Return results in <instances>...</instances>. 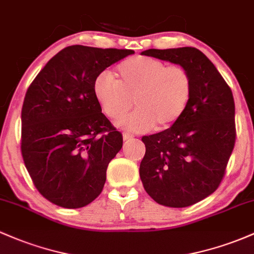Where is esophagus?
Here are the masks:
<instances>
[{
	"mask_svg": "<svg viewBox=\"0 0 254 254\" xmlns=\"http://www.w3.org/2000/svg\"><path fill=\"white\" fill-rule=\"evenodd\" d=\"M131 138H133V136L131 135V133H127V132L123 133V140L124 141H129V140H131Z\"/></svg>",
	"mask_w": 254,
	"mask_h": 254,
	"instance_id": "obj_1",
	"label": "esophagus"
}]
</instances>
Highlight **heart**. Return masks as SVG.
I'll list each match as a JSON object with an SVG mask.
<instances>
[{"instance_id":"1","label":"heart","mask_w":254,"mask_h":254,"mask_svg":"<svg viewBox=\"0 0 254 254\" xmlns=\"http://www.w3.org/2000/svg\"><path fill=\"white\" fill-rule=\"evenodd\" d=\"M191 91L193 82L185 67L142 55L123 60L113 77L102 73L94 83L102 112L113 121L131 110L133 100L136 111L119 125L137 132L174 125L188 107Z\"/></svg>"}]
</instances>
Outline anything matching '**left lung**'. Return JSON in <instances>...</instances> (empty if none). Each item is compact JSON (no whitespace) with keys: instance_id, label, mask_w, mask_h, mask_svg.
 <instances>
[{"instance_id":"8db88e82","label":"left lung","mask_w":254,"mask_h":254,"mask_svg":"<svg viewBox=\"0 0 254 254\" xmlns=\"http://www.w3.org/2000/svg\"><path fill=\"white\" fill-rule=\"evenodd\" d=\"M142 55L185 67L193 82L190 101L169 129L143 136L140 177L154 201L187 207L218 188L236 138L233 93L210 59L191 47L148 49Z\"/></svg>"}]
</instances>
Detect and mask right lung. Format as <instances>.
Here are the masks:
<instances>
[{"mask_svg": "<svg viewBox=\"0 0 254 254\" xmlns=\"http://www.w3.org/2000/svg\"><path fill=\"white\" fill-rule=\"evenodd\" d=\"M131 49L69 46L41 69L21 110V154L37 190L53 204L79 208L101 194L123 135L101 112L94 83Z\"/></svg>", "mask_w": 254, "mask_h": 254, "instance_id": "add662e5", "label": "right lung"}]
</instances>
